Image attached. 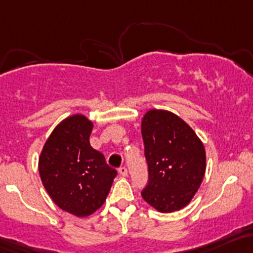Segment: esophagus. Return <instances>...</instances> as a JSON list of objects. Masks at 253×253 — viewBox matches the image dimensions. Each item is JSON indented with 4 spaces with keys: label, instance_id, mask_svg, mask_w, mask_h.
I'll use <instances>...</instances> for the list:
<instances>
[{
    "label": "esophagus",
    "instance_id": "esophagus-1",
    "mask_svg": "<svg viewBox=\"0 0 253 253\" xmlns=\"http://www.w3.org/2000/svg\"><path fill=\"white\" fill-rule=\"evenodd\" d=\"M119 173H120L121 176H127L128 171H127L126 167H121V168H119Z\"/></svg>",
    "mask_w": 253,
    "mask_h": 253
}]
</instances>
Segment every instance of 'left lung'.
Listing matches in <instances>:
<instances>
[{
	"mask_svg": "<svg viewBox=\"0 0 253 253\" xmlns=\"http://www.w3.org/2000/svg\"><path fill=\"white\" fill-rule=\"evenodd\" d=\"M149 182L141 196L160 212L181 210L201 187L207 169L202 140L181 118L150 109L141 119Z\"/></svg>",
	"mask_w": 253,
	"mask_h": 253,
	"instance_id": "left-lung-1",
	"label": "left lung"
}]
</instances>
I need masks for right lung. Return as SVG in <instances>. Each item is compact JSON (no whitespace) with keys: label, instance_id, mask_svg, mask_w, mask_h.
Segmentation results:
<instances>
[{"label":"right lung","instance_id":"add662e5","mask_svg":"<svg viewBox=\"0 0 253 253\" xmlns=\"http://www.w3.org/2000/svg\"><path fill=\"white\" fill-rule=\"evenodd\" d=\"M93 122L74 114L54 128L42 149L38 170L55 204L77 217L92 215L104 204L116 176L90 145Z\"/></svg>","mask_w":253,"mask_h":253}]
</instances>
